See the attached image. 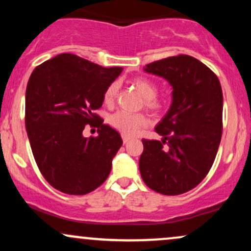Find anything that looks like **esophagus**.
<instances>
[{
	"label": "esophagus",
	"mask_w": 251,
	"mask_h": 251,
	"mask_svg": "<svg viewBox=\"0 0 251 251\" xmlns=\"http://www.w3.org/2000/svg\"><path fill=\"white\" fill-rule=\"evenodd\" d=\"M122 138H123V142H124V144L128 143L129 140H131V137H129V135H126V134H123V135H122Z\"/></svg>",
	"instance_id": "1"
}]
</instances>
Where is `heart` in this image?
Returning a JSON list of instances; mask_svg holds the SVG:
<instances>
[{"instance_id": "obj_1", "label": "heart", "mask_w": 251, "mask_h": 251, "mask_svg": "<svg viewBox=\"0 0 251 251\" xmlns=\"http://www.w3.org/2000/svg\"><path fill=\"white\" fill-rule=\"evenodd\" d=\"M131 83L145 98L144 103L149 109L158 112L165 107V100L157 96L158 87L152 80L144 76H137L131 79ZM118 92H119V83L116 81L109 83L103 92V102L106 106L114 105ZM108 123L112 127L122 132L123 134L133 135L139 131L140 127L148 124V118L143 113H128L126 111H118L108 118Z\"/></svg>"}]
</instances>
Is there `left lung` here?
<instances>
[{
	"mask_svg": "<svg viewBox=\"0 0 251 251\" xmlns=\"http://www.w3.org/2000/svg\"><path fill=\"white\" fill-rule=\"evenodd\" d=\"M148 73L172 86V103L155 132L143 139L139 170L144 183L162 195L177 196L205 178L222 138L223 93L216 74L190 55L170 56L146 65Z\"/></svg>",
	"mask_w": 251,
	"mask_h": 251,
	"instance_id": "8db88e82",
	"label": "left lung"
}]
</instances>
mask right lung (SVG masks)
<instances>
[{
	"mask_svg": "<svg viewBox=\"0 0 251 251\" xmlns=\"http://www.w3.org/2000/svg\"><path fill=\"white\" fill-rule=\"evenodd\" d=\"M122 67L105 68L63 53L37 66L25 89V129L40 172L63 194L86 195L107 179L122 148L119 132L96 111ZM89 123L98 137L82 134Z\"/></svg>",
	"mask_w": 251,
	"mask_h": 251,
	"instance_id": "1",
	"label": "right lung"
}]
</instances>
